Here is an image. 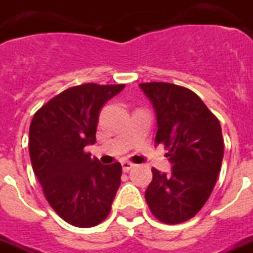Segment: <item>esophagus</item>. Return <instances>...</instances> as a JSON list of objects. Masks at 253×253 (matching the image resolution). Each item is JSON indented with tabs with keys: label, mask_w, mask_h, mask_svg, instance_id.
Here are the masks:
<instances>
[{
	"label": "esophagus",
	"mask_w": 253,
	"mask_h": 253,
	"mask_svg": "<svg viewBox=\"0 0 253 253\" xmlns=\"http://www.w3.org/2000/svg\"><path fill=\"white\" fill-rule=\"evenodd\" d=\"M135 165L132 164V163H130V161H122V168H123V170L125 172H128L130 169H132Z\"/></svg>",
	"instance_id": "obj_1"
}]
</instances>
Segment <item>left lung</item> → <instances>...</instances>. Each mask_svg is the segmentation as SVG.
<instances>
[{"label": "left lung", "instance_id": "8db88e82", "mask_svg": "<svg viewBox=\"0 0 253 253\" xmlns=\"http://www.w3.org/2000/svg\"><path fill=\"white\" fill-rule=\"evenodd\" d=\"M139 86L152 101L157 118L156 143L169 152V175L152 169L145 199L154 217L181 223L196 215L215 186L223 159L221 125L199 96L168 83Z\"/></svg>", "mask_w": 253, "mask_h": 253}]
</instances>
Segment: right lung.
<instances>
[{
  "mask_svg": "<svg viewBox=\"0 0 253 253\" xmlns=\"http://www.w3.org/2000/svg\"><path fill=\"white\" fill-rule=\"evenodd\" d=\"M123 88L73 86L47 101L31 122L32 169L54 211L78 228L103 222L121 186L122 165L100 164L84 148L96 142L101 107Z\"/></svg>",
  "mask_w": 253,
  "mask_h": 253,
  "instance_id": "1",
  "label": "right lung"
}]
</instances>
